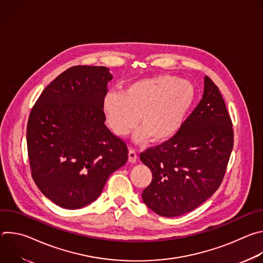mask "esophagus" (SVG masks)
Masks as SVG:
<instances>
[{"instance_id":"1","label":"esophagus","mask_w":263,"mask_h":263,"mask_svg":"<svg viewBox=\"0 0 263 263\" xmlns=\"http://www.w3.org/2000/svg\"><path fill=\"white\" fill-rule=\"evenodd\" d=\"M128 155H129V161H130V162L134 163V162L137 160V154H136V152H135V149L130 148Z\"/></svg>"}]
</instances>
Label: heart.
<instances>
[{
	"instance_id": "obj_1",
	"label": "heart",
	"mask_w": 263,
	"mask_h": 263,
	"mask_svg": "<svg viewBox=\"0 0 263 263\" xmlns=\"http://www.w3.org/2000/svg\"><path fill=\"white\" fill-rule=\"evenodd\" d=\"M196 100V89L187 80L159 74L136 80L123 92L108 91L102 102L109 128L119 136L127 135L137 124L133 139L141 143L152 137L165 141L181 129Z\"/></svg>"
}]
</instances>
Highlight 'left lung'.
<instances>
[{
    "mask_svg": "<svg viewBox=\"0 0 263 263\" xmlns=\"http://www.w3.org/2000/svg\"><path fill=\"white\" fill-rule=\"evenodd\" d=\"M233 148V129L217 86L204 77L202 100L179 132L147 148L140 160L152 172L143 203L165 217L191 212L219 187Z\"/></svg>",
    "mask_w": 263,
    "mask_h": 263,
    "instance_id": "obj_1",
    "label": "left lung"
}]
</instances>
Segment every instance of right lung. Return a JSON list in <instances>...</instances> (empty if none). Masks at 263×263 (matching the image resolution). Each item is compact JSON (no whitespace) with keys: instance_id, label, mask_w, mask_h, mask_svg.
Returning a JSON list of instances; mask_svg holds the SVG:
<instances>
[{"instance_id":"1","label":"right lung","mask_w":263,"mask_h":263,"mask_svg":"<svg viewBox=\"0 0 263 263\" xmlns=\"http://www.w3.org/2000/svg\"><path fill=\"white\" fill-rule=\"evenodd\" d=\"M112 78L106 66H72L45 88L31 110L32 178L62 208L96 201L109 176L128 160L126 143L104 124L102 102Z\"/></svg>"}]
</instances>
